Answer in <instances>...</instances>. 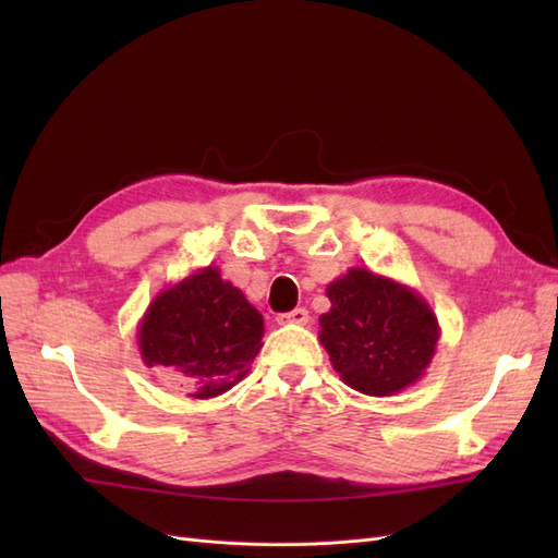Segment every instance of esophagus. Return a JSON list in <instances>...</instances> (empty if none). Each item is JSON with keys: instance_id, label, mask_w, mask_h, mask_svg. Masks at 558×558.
<instances>
[{"instance_id": "esophagus-1", "label": "esophagus", "mask_w": 558, "mask_h": 558, "mask_svg": "<svg viewBox=\"0 0 558 558\" xmlns=\"http://www.w3.org/2000/svg\"><path fill=\"white\" fill-rule=\"evenodd\" d=\"M277 320H279V324L307 326V324H310V312H307L305 307H298V310H293V312H289V314H281Z\"/></svg>"}]
</instances>
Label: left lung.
Returning a JSON list of instances; mask_svg holds the SVG:
<instances>
[{"instance_id": "8db88e82", "label": "left lung", "mask_w": 558, "mask_h": 558, "mask_svg": "<svg viewBox=\"0 0 558 558\" xmlns=\"http://www.w3.org/2000/svg\"><path fill=\"white\" fill-rule=\"evenodd\" d=\"M330 312L318 316V340L353 391L396 396L426 375L440 340L428 302L410 286L351 267L328 283Z\"/></svg>"}]
</instances>
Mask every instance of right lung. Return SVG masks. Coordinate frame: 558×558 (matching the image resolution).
<instances>
[{
	"mask_svg": "<svg viewBox=\"0 0 558 558\" xmlns=\"http://www.w3.org/2000/svg\"><path fill=\"white\" fill-rule=\"evenodd\" d=\"M263 332V314L209 265L150 300L137 326V344L148 367L193 388L191 398L209 400L251 373Z\"/></svg>",
	"mask_w": 558,
	"mask_h": 558,
	"instance_id": "1",
	"label": "right lung"
}]
</instances>
